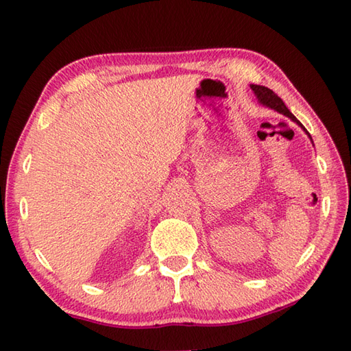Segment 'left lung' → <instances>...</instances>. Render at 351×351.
Wrapping results in <instances>:
<instances>
[{"instance_id": "8db88e82", "label": "left lung", "mask_w": 351, "mask_h": 351, "mask_svg": "<svg viewBox=\"0 0 351 351\" xmlns=\"http://www.w3.org/2000/svg\"><path fill=\"white\" fill-rule=\"evenodd\" d=\"M250 87H252V90L255 92V95L258 96V99H259L261 104H264V106L270 107V108H273L276 111H279V113L288 116L289 119H293L294 122H297V123L300 125V122L297 121L295 116L291 113V111L287 108L285 104H283V101L273 90H270V88L265 87V86H258V84H250Z\"/></svg>"}]
</instances>
